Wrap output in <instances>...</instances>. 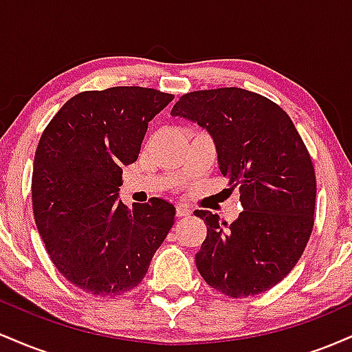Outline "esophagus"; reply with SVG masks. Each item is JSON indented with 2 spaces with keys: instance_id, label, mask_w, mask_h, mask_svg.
I'll return each mask as SVG.
<instances>
[{
  "instance_id": "obj_1",
  "label": "esophagus",
  "mask_w": 352,
  "mask_h": 352,
  "mask_svg": "<svg viewBox=\"0 0 352 352\" xmlns=\"http://www.w3.org/2000/svg\"><path fill=\"white\" fill-rule=\"evenodd\" d=\"M175 213H177V217H188L190 213H192V210H190V207H187V205L179 204L175 207Z\"/></svg>"
}]
</instances>
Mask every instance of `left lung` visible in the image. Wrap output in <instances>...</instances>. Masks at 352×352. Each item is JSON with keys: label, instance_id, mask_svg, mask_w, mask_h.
Here are the masks:
<instances>
[{"label": "left lung", "instance_id": "obj_1", "mask_svg": "<svg viewBox=\"0 0 352 352\" xmlns=\"http://www.w3.org/2000/svg\"><path fill=\"white\" fill-rule=\"evenodd\" d=\"M170 114L213 135L220 170L243 207L232 225L193 212L207 223L195 254L201 278L230 298L268 292L294 268L313 232L316 173L301 135L278 104L240 87L188 92Z\"/></svg>", "mask_w": 352, "mask_h": 352}]
</instances>
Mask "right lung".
Returning a JSON list of instances; mask_svg holds the SVG:
<instances>
[{
  "mask_svg": "<svg viewBox=\"0 0 352 352\" xmlns=\"http://www.w3.org/2000/svg\"><path fill=\"white\" fill-rule=\"evenodd\" d=\"M172 99L139 86L79 92L39 139L31 180L36 227L58 272L86 293L114 298L137 288L170 232L172 204L151 199L129 208L117 192L148 122Z\"/></svg>",
  "mask_w": 352,
  "mask_h": 352,
  "instance_id": "right-lung-1",
  "label": "right lung"
}]
</instances>
